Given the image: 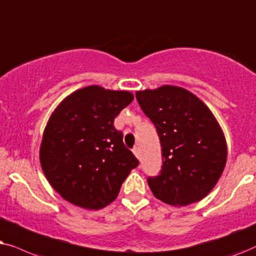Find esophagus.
I'll return each instance as SVG.
<instances>
[{"mask_svg": "<svg viewBox=\"0 0 256 256\" xmlns=\"http://www.w3.org/2000/svg\"><path fill=\"white\" fill-rule=\"evenodd\" d=\"M134 156L139 159V156H140V153H139V148H138V146H136V148H134Z\"/></svg>", "mask_w": 256, "mask_h": 256, "instance_id": "obj_1", "label": "esophagus"}]
</instances>
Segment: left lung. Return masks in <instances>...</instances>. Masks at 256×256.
<instances>
[{"label": "left lung", "instance_id": "left-lung-1", "mask_svg": "<svg viewBox=\"0 0 256 256\" xmlns=\"http://www.w3.org/2000/svg\"><path fill=\"white\" fill-rule=\"evenodd\" d=\"M136 98L162 144V171L148 178L152 193L172 206L202 200L227 160L226 139L216 117L196 94L173 85L137 91Z\"/></svg>", "mask_w": 256, "mask_h": 256}]
</instances>
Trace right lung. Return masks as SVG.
I'll list each match as a JSON object with an SVG mask.
<instances>
[{"label": "right lung", "mask_w": 256, "mask_h": 256, "mask_svg": "<svg viewBox=\"0 0 256 256\" xmlns=\"http://www.w3.org/2000/svg\"><path fill=\"white\" fill-rule=\"evenodd\" d=\"M132 100L128 91L90 85L64 98L52 112L40 160L48 182L66 202L82 208H104L139 165L114 126Z\"/></svg>", "instance_id": "1"}]
</instances>
